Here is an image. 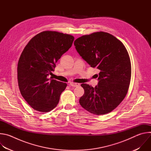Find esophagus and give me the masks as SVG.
I'll list each match as a JSON object with an SVG mask.
<instances>
[{"mask_svg": "<svg viewBox=\"0 0 151 151\" xmlns=\"http://www.w3.org/2000/svg\"><path fill=\"white\" fill-rule=\"evenodd\" d=\"M79 85H80V84H79V83H76V82H72L70 83V85L72 86V87H78V86H79Z\"/></svg>", "mask_w": 151, "mask_h": 151, "instance_id": "1", "label": "esophagus"}]
</instances>
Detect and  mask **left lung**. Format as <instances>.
Instances as JSON below:
<instances>
[{
	"label": "left lung",
	"mask_w": 151,
	"mask_h": 151,
	"mask_svg": "<svg viewBox=\"0 0 151 151\" xmlns=\"http://www.w3.org/2000/svg\"><path fill=\"white\" fill-rule=\"evenodd\" d=\"M74 45L91 68L100 70L99 84L94 88L82 83L81 106L100 115L114 110L125 97L132 76L131 61L122 43L110 33L98 32L76 39Z\"/></svg>",
	"instance_id": "left-lung-1"
}]
</instances>
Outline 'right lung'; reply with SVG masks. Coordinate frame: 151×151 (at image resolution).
Masks as SVG:
<instances>
[{"label": "right lung", "instance_id": "right-lung-1", "mask_svg": "<svg viewBox=\"0 0 151 151\" xmlns=\"http://www.w3.org/2000/svg\"><path fill=\"white\" fill-rule=\"evenodd\" d=\"M74 37L44 31L28 42L18 60L17 79L20 93L36 111L48 112L58 104L67 83L48 78L55 63L72 47Z\"/></svg>", "mask_w": 151, "mask_h": 151}]
</instances>
